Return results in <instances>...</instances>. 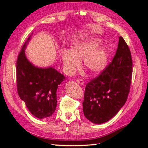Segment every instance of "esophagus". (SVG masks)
Listing matches in <instances>:
<instances>
[{"instance_id":"obj_1","label":"esophagus","mask_w":148,"mask_h":148,"mask_svg":"<svg viewBox=\"0 0 148 148\" xmlns=\"http://www.w3.org/2000/svg\"><path fill=\"white\" fill-rule=\"evenodd\" d=\"M77 82L79 84H80V85H84V81H83L82 79H77Z\"/></svg>"}]
</instances>
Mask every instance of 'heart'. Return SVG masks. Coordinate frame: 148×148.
Segmentation results:
<instances>
[{
    "instance_id": "1",
    "label": "heart",
    "mask_w": 148,
    "mask_h": 148,
    "mask_svg": "<svg viewBox=\"0 0 148 148\" xmlns=\"http://www.w3.org/2000/svg\"><path fill=\"white\" fill-rule=\"evenodd\" d=\"M99 38L88 39L74 44L71 50H62L60 57L69 73L73 72L79 66L80 60L92 75L100 73L106 67L109 58V50Z\"/></svg>"
}]
</instances>
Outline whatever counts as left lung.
Here are the masks:
<instances>
[{
  "instance_id": "8db88e82",
  "label": "left lung",
  "mask_w": 148,
  "mask_h": 148,
  "mask_svg": "<svg viewBox=\"0 0 148 148\" xmlns=\"http://www.w3.org/2000/svg\"><path fill=\"white\" fill-rule=\"evenodd\" d=\"M130 50L120 36L112 61L98 77L86 85L83 111L95 124L106 123L124 106L130 90L132 77Z\"/></svg>"
}]
</instances>
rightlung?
I'll list each match as a JSON object with an SVG mask.
<instances>
[{"instance_id":"1","label":"right lung","mask_w":148,"mask_h":148,"mask_svg":"<svg viewBox=\"0 0 148 148\" xmlns=\"http://www.w3.org/2000/svg\"><path fill=\"white\" fill-rule=\"evenodd\" d=\"M32 34L18 56L17 92L31 114L38 119H45L52 116L56 110V90L65 77L52 66L38 67L27 59L25 49Z\"/></svg>"}]
</instances>
